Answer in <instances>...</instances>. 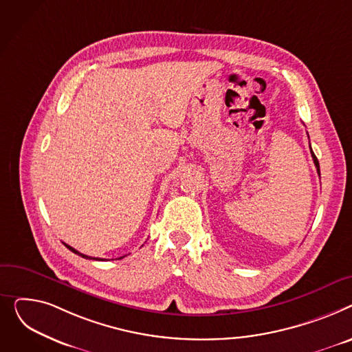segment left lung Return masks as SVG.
I'll use <instances>...</instances> for the list:
<instances>
[{"label": "left lung", "instance_id": "obj_1", "mask_svg": "<svg viewBox=\"0 0 352 352\" xmlns=\"http://www.w3.org/2000/svg\"><path fill=\"white\" fill-rule=\"evenodd\" d=\"M309 151H311V156H313V160H314V164H316V168H317V173H318V176H320V163H318V159H317V156L314 155V152H313V149H311V146H309Z\"/></svg>", "mask_w": 352, "mask_h": 352}]
</instances>
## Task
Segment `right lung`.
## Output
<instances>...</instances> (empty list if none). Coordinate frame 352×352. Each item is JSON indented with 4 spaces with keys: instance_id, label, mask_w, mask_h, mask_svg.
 I'll list each match as a JSON object with an SVG mask.
<instances>
[{
    "instance_id": "right-lung-1",
    "label": "right lung",
    "mask_w": 352,
    "mask_h": 352,
    "mask_svg": "<svg viewBox=\"0 0 352 352\" xmlns=\"http://www.w3.org/2000/svg\"><path fill=\"white\" fill-rule=\"evenodd\" d=\"M65 244V243H64ZM67 247H68V249L72 252V253H75V254H78V256H80V257H84V258H89V260H102V258H95V257H88V256H85V254H82V253H79L78 250H75L74 249V247H71V245H68V244H65ZM122 258V257H120Z\"/></svg>"
}]
</instances>
